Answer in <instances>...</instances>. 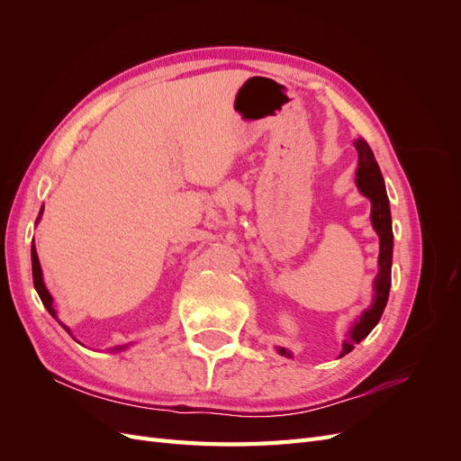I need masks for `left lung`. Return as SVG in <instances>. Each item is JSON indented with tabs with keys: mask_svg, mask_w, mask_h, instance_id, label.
<instances>
[{
	"mask_svg": "<svg viewBox=\"0 0 461 461\" xmlns=\"http://www.w3.org/2000/svg\"><path fill=\"white\" fill-rule=\"evenodd\" d=\"M354 146L357 149V169H356V185L357 190L371 202V222L375 232L379 234V273L375 276L373 283V303L366 312H361L359 319L354 321L346 334V340L342 342V352L339 357L350 354L356 344L364 340L367 334L375 329V325L381 321V315L386 308L388 292H390V269H393V217H390V203L386 196L384 180L376 163L369 144L364 138H356ZM281 356L292 357V352L286 348H276Z\"/></svg>",
	"mask_w": 461,
	"mask_h": 461,
	"instance_id": "1",
	"label": "left lung"
}]
</instances>
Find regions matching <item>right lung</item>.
<instances>
[{"instance_id":"1","label":"right lung","mask_w":461,"mask_h":461,"mask_svg":"<svg viewBox=\"0 0 461 461\" xmlns=\"http://www.w3.org/2000/svg\"><path fill=\"white\" fill-rule=\"evenodd\" d=\"M41 213H44V205H41V209H40V213H38V219H36V222L40 221V217H41ZM31 256H32V281H34V288H36V292H38V296H40V300H41V303H44V308L50 312V315L53 317V319H58V323L71 334V329H68L65 323H61L59 321V317H58V312H55V308H53V298H51V294L48 292V288H46V285H44V276H41V267H40V259H38V254H36V246H34V242H32V249H31ZM73 337V334H71ZM131 344H122V346H113V348H109V352H122V350H127Z\"/></svg>"}]
</instances>
